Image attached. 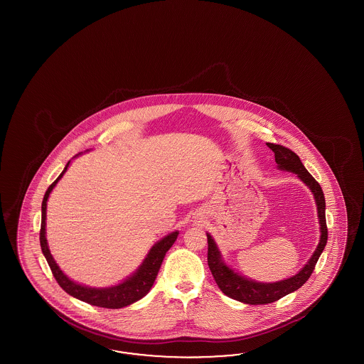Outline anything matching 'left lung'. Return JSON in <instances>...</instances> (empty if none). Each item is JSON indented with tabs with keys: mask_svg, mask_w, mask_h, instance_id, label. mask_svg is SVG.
I'll use <instances>...</instances> for the list:
<instances>
[{
	"mask_svg": "<svg viewBox=\"0 0 364 364\" xmlns=\"http://www.w3.org/2000/svg\"><path fill=\"white\" fill-rule=\"evenodd\" d=\"M268 148L272 149L275 154V161L279 169L294 172L298 175L299 178L311 189L314 193V198L316 201L318 208V218L320 224V240L314 255L311 256L309 263L304 265L296 275L291 276L284 280L275 282V283H259L251 279H247L244 276L235 272L228 265L225 264L221 259L220 251L216 245L215 240L212 239L210 233H207L208 239V265L210 272L213 275L215 282L221 289L224 295L228 298L239 300L245 304H268L274 303L276 300L286 296L288 294L294 292L303 286L312 275L315 265L319 260L320 255L323 252L327 239V223H326V198L324 193L320 188L319 183L309 175V171L304 168L303 163L300 161L298 154L292 152L283 145L267 143Z\"/></svg>",
	"mask_w": 364,
	"mask_h": 364,
	"instance_id": "1",
	"label": "left lung"
}]
</instances>
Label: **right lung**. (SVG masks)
Wrapping results in <instances>:
<instances>
[{"label":"right lung","instance_id":"1","mask_svg":"<svg viewBox=\"0 0 364 364\" xmlns=\"http://www.w3.org/2000/svg\"><path fill=\"white\" fill-rule=\"evenodd\" d=\"M69 163L66 164L64 171L61 172V175L55 178V181L49 186L48 191L45 192L44 200H43V205H41V230H40V244H41V250L44 254L45 259L48 262V264L52 269V274L55 276L57 283L60 287L65 291L66 294H69L70 296L78 299L81 301H85L92 306L96 307H102V309H122L127 307L129 304H132L134 301L144 298L154 286L156 276L159 274V269L161 267V263L164 260L168 250L173 245V242H176L178 231L172 232L169 235H166V237H163L161 240L154 244L151 248V251L146 255V257L144 259L143 263L139 267V269L129 276L128 279H125L122 283H119L117 286L107 287V288H92V287L82 286L78 284L76 282L70 280L68 276L60 269V267L55 264V259L49 251L48 242H46V236H45V225H46V201L50 195V192L53 191L55 184L58 183V180L64 176V173L69 166Z\"/></svg>","mask_w":364,"mask_h":364}]
</instances>
